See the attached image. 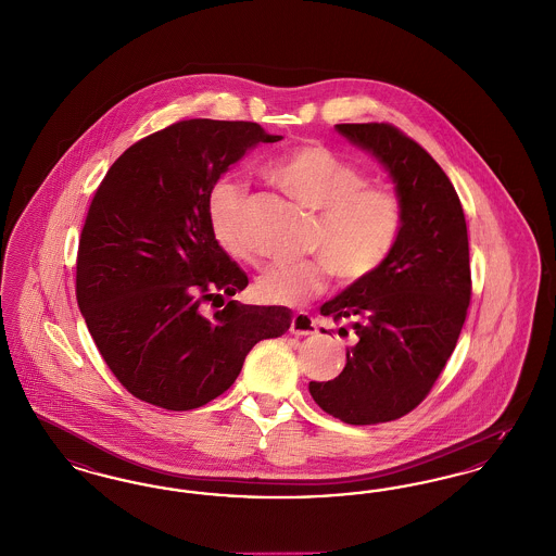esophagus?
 <instances>
[{"label": "esophagus", "mask_w": 556, "mask_h": 556, "mask_svg": "<svg viewBox=\"0 0 556 556\" xmlns=\"http://www.w3.org/2000/svg\"><path fill=\"white\" fill-rule=\"evenodd\" d=\"M290 332L296 334V337H309L317 332V326H315V319L305 312H296L292 315V321H290Z\"/></svg>", "instance_id": "1"}]
</instances>
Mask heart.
Masks as SVG:
<instances>
[{
  "label": "heart",
  "instance_id": "b5f03b06",
  "mask_svg": "<svg viewBox=\"0 0 556 556\" xmlns=\"http://www.w3.org/2000/svg\"><path fill=\"white\" fill-rule=\"evenodd\" d=\"M264 176L315 212L305 247L319 257L267 267L255 285L262 301L301 305L326 289L330 271L342 282H359L387 264L405 219L401 197L390 187L365 185L362 169L317 143L290 147L267 162ZM242 203L239 182L217 180L207 197V217L217 244L230 257L247 262Z\"/></svg>",
  "mask_w": 556,
  "mask_h": 556
}]
</instances>
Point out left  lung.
Instances as JSON below:
<instances>
[{"label": "left lung", "mask_w": 556, "mask_h": 556, "mask_svg": "<svg viewBox=\"0 0 556 556\" xmlns=\"http://www.w3.org/2000/svg\"><path fill=\"white\" fill-rule=\"evenodd\" d=\"M337 130L384 166L405 214L387 264L319 307L355 337L339 378L309 392L340 421L371 426L415 409L453 355L471 299L469 241L459 194L424 147L384 122Z\"/></svg>", "instance_id": "left-lung-1"}]
</instances>
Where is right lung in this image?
<instances>
[{
    "mask_svg": "<svg viewBox=\"0 0 556 556\" xmlns=\"http://www.w3.org/2000/svg\"><path fill=\"white\" fill-rule=\"evenodd\" d=\"M280 139L257 122L180 121L128 147L101 180L78 242L76 301L132 396L203 407L235 384L260 340L289 330L280 305L202 312L249 285L212 235L210 191L249 149Z\"/></svg>",
    "mask_w": 556,
    "mask_h": 556,
    "instance_id": "right-lung-1",
    "label": "right lung"
}]
</instances>
